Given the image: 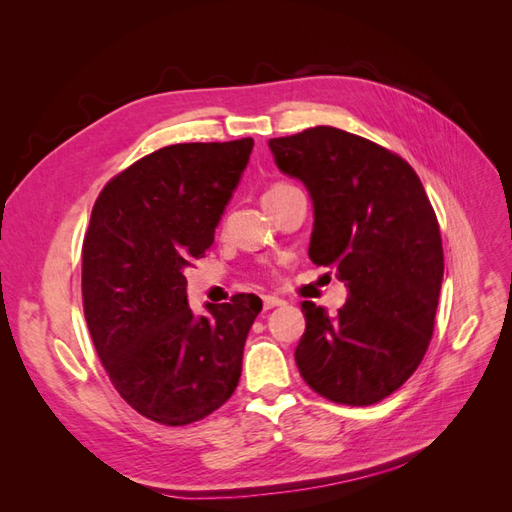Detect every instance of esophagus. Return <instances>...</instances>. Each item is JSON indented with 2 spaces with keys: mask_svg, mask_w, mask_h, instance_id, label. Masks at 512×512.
I'll list each match as a JSON object with an SVG mask.
<instances>
[{
  "mask_svg": "<svg viewBox=\"0 0 512 512\" xmlns=\"http://www.w3.org/2000/svg\"><path fill=\"white\" fill-rule=\"evenodd\" d=\"M282 303L284 301L280 297H275V294H265V297H262V307H265V309H273V307L282 305Z\"/></svg>",
  "mask_w": 512,
  "mask_h": 512,
  "instance_id": "34e87169",
  "label": "esophagus"
}]
</instances>
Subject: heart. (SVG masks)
Returning a JSON list of instances; mask_svg holds the SVG:
<instances>
[{"mask_svg":"<svg viewBox=\"0 0 512 512\" xmlns=\"http://www.w3.org/2000/svg\"><path fill=\"white\" fill-rule=\"evenodd\" d=\"M288 188H292V185H288V183H277V185H273V188H269V190L265 192V196H267V194H275V192H282V190H288Z\"/></svg>","mask_w":512,"mask_h":512,"instance_id":"heart-1","label":"heart"}]
</instances>
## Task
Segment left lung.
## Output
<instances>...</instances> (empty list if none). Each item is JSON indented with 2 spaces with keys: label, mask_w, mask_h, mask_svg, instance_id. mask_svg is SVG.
<instances>
[{
  "label": "left lung",
  "mask_w": 512,
  "mask_h": 512,
  "mask_svg": "<svg viewBox=\"0 0 512 512\" xmlns=\"http://www.w3.org/2000/svg\"><path fill=\"white\" fill-rule=\"evenodd\" d=\"M269 149L312 198L309 260L348 290L337 316L301 303L294 361L335 404H378L421 365L433 333L444 275L436 213L412 166L367 138L316 126Z\"/></svg>",
  "instance_id": "8db88e82"
}]
</instances>
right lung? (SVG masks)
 <instances>
[{
  "instance_id": "obj_1",
  "label": "right lung",
  "mask_w": 512,
  "mask_h": 512,
  "mask_svg": "<svg viewBox=\"0 0 512 512\" xmlns=\"http://www.w3.org/2000/svg\"><path fill=\"white\" fill-rule=\"evenodd\" d=\"M254 149L252 138L149 153L100 192L83 243V307L108 378L162 425L226 404L262 309L254 294L188 305L183 271L203 258Z\"/></svg>"
}]
</instances>
